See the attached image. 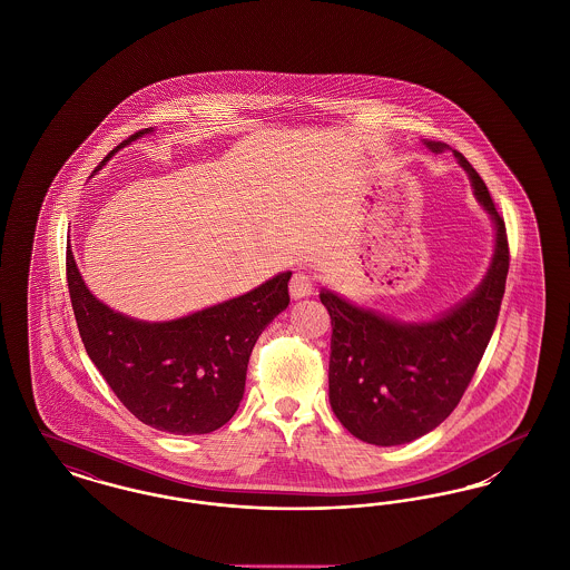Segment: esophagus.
Listing matches in <instances>:
<instances>
[{
	"label": "esophagus",
	"instance_id": "esophagus-1",
	"mask_svg": "<svg viewBox=\"0 0 570 570\" xmlns=\"http://www.w3.org/2000/svg\"><path fill=\"white\" fill-rule=\"evenodd\" d=\"M314 291V275L307 272H295L291 277V295L293 298H305Z\"/></svg>",
	"mask_w": 570,
	"mask_h": 570
}]
</instances>
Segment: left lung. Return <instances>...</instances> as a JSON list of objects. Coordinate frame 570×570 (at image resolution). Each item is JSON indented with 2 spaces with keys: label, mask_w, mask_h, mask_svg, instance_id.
I'll use <instances>...</instances> for the list:
<instances>
[{
  "label": "left lung",
  "mask_w": 570,
  "mask_h": 570,
  "mask_svg": "<svg viewBox=\"0 0 570 570\" xmlns=\"http://www.w3.org/2000/svg\"><path fill=\"white\" fill-rule=\"evenodd\" d=\"M425 145L435 154L449 149L438 140ZM453 154L495 224V252L481 286L442 318L421 325L321 293L333 326L328 402L340 423L370 444H406L435 430L460 404L498 323L511 261L507 226L481 175Z\"/></svg>",
  "instance_id": "left-lung-1"
}]
</instances>
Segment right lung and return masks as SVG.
Returning a JSON list of instances; mask_svg holds the SVG:
<instances>
[{"label": "right lung", "instance_id": "right-lung-1", "mask_svg": "<svg viewBox=\"0 0 570 570\" xmlns=\"http://www.w3.org/2000/svg\"><path fill=\"white\" fill-rule=\"evenodd\" d=\"M147 132L126 138L109 158ZM66 275L85 351L119 402L154 430L194 435L216 432L237 412L249 354L265 326L288 307L293 273L168 323L128 318L94 297L70 245Z\"/></svg>", "mask_w": 570, "mask_h": 570}]
</instances>
